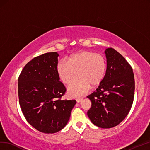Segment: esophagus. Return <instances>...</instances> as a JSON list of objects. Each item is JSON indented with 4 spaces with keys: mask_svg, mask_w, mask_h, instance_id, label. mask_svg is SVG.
<instances>
[{
    "mask_svg": "<svg viewBox=\"0 0 150 150\" xmlns=\"http://www.w3.org/2000/svg\"><path fill=\"white\" fill-rule=\"evenodd\" d=\"M82 100V98H76V102H77V103H79V102H81Z\"/></svg>",
    "mask_w": 150,
    "mask_h": 150,
    "instance_id": "obj_1",
    "label": "esophagus"
}]
</instances>
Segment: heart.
Wrapping results in <instances>:
<instances>
[{"instance_id":"heart-1","label":"heart","mask_w":150,"mask_h":150,"mask_svg":"<svg viewBox=\"0 0 150 150\" xmlns=\"http://www.w3.org/2000/svg\"><path fill=\"white\" fill-rule=\"evenodd\" d=\"M107 69L105 59L102 55L82 50L71 55L68 61L61 60L56 67L61 81L67 84L78 74L79 78L68 86V95L77 97L85 95L91 89L99 86L105 78Z\"/></svg>"}]
</instances>
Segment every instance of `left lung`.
Listing matches in <instances>:
<instances>
[{"label": "left lung", "instance_id": "8db88e82", "mask_svg": "<svg viewBox=\"0 0 150 150\" xmlns=\"http://www.w3.org/2000/svg\"><path fill=\"white\" fill-rule=\"evenodd\" d=\"M107 70L98 88L88 98L91 107L88 116L96 126H117L130 112L134 102L135 80L133 69L122 55L112 48L106 49Z\"/></svg>", "mask_w": 150, "mask_h": 150}]
</instances>
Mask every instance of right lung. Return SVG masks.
I'll return each instance as SVG.
<instances>
[{"label":"right lung","mask_w":150,"mask_h":150,"mask_svg":"<svg viewBox=\"0 0 150 150\" xmlns=\"http://www.w3.org/2000/svg\"><path fill=\"white\" fill-rule=\"evenodd\" d=\"M57 52H48L27 62L18 77L19 103L31 126L45 134L62 130L70 117L75 100H61L67 91L57 74Z\"/></svg>","instance_id":"obj_1"}]
</instances>
